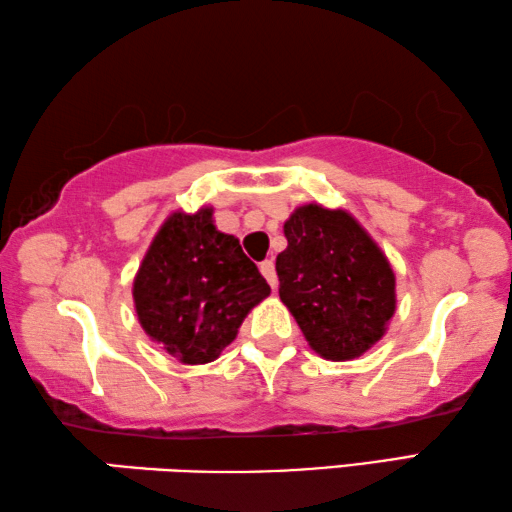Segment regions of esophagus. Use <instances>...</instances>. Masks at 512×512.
I'll return each mask as SVG.
<instances>
[{"instance_id": "34e87169", "label": "esophagus", "mask_w": 512, "mask_h": 512, "mask_svg": "<svg viewBox=\"0 0 512 512\" xmlns=\"http://www.w3.org/2000/svg\"><path fill=\"white\" fill-rule=\"evenodd\" d=\"M258 267H261V274L265 276L267 283L272 285V290L279 288V279H276V270H274V263L270 261V258H267V261H263Z\"/></svg>"}]
</instances>
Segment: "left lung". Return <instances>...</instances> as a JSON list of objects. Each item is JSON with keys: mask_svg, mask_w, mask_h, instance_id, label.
I'll list each match as a JSON object with an SVG mask.
<instances>
[{"mask_svg": "<svg viewBox=\"0 0 512 512\" xmlns=\"http://www.w3.org/2000/svg\"><path fill=\"white\" fill-rule=\"evenodd\" d=\"M279 297L310 348L333 362L380 342L396 312V276L351 213L303 204L283 224Z\"/></svg>", "mask_w": 512, "mask_h": 512, "instance_id": "1", "label": "left lung"}]
</instances>
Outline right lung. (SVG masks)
Returning <instances> with one entry per match:
<instances>
[{
  "instance_id": "add662e5",
  "label": "right lung",
  "mask_w": 512,
  "mask_h": 512,
  "mask_svg": "<svg viewBox=\"0 0 512 512\" xmlns=\"http://www.w3.org/2000/svg\"><path fill=\"white\" fill-rule=\"evenodd\" d=\"M267 294L238 238L213 224L211 206L168 215L132 285L141 328L182 364L218 360Z\"/></svg>"
}]
</instances>
